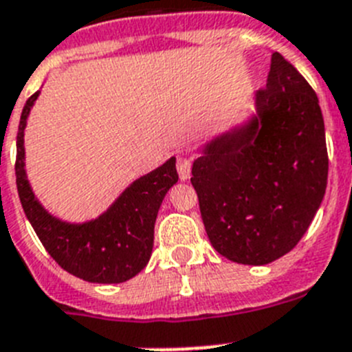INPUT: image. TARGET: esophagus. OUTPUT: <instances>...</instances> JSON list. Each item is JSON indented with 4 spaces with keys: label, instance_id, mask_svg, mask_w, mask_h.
I'll use <instances>...</instances> for the list:
<instances>
[{
    "label": "esophagus",
    "instance_id": "esophagus-1",
    "mask_svg": "<svg viewBox=\"0 0 352 352\" xmlns=\"http://www.w3.org/2000/svg\"><path fill=\"white\" fill-rule=\"evenodd\" d=\"M177 172H179L180 180H188L191 175V159L179 157L177 159Z\"/></svg>",
    "mask_w": 352,
    "mask_h": 352
}]
</instances>
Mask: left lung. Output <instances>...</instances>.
<instances>
[{"label":"left lung","mask_w":352,"mask_h":352,"mask_svg":"<svg viewBox=\"0 0 352 352\" xmlns=\"http://www.w3.org/2000/svg\"><path fill=\"white\" fill-rule=\"evenodd\" d=\"M256 113L204 145L191 184L210 244L228 261L264 265L294 248L320 207L328 151L319 99L280 53Z\"/></svg>","instance_id":"8db88e82"}]
</instances>
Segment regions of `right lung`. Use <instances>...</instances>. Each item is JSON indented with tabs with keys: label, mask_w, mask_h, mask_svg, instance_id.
I'll use <instances>...</instances> for the list:
<instances>
[{
	"label": "right lung",
	"mask_w": 352,
	"mask_h": 352,
	"mask_svg": "<svg viewBox=\"0 0 352 352\" xmlns=\"http://www.w3.org/2000/svg\"><path fill=\"white\" fill-rule=\"evenodd\" d=\"M38 94L24 104L17 131L15 182L24 214L49 255L67 273L91 283L127 282L151 261L157 210L168 189L179 180L175 157L134 180L99 218L63 221L36 200L24 168V129Z\"/></svg>",
	"instance_id": "1"
}]
</instances>
